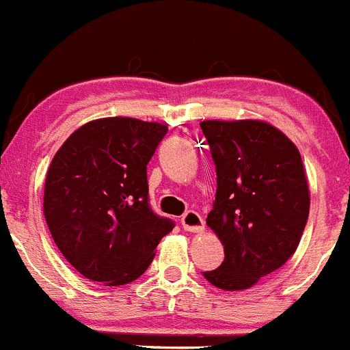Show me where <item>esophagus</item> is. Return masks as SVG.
I'll return each mask as SVG.
<instances>
[{
  "mask_svg": "<svg viewBox=\"0 0 350 350\" xmlns=\"http://www.w3.org/2000/svg\"><path fill=\"white\" fill-rule=\"evenodd\" d=\"M180 225L186 232H195V234H202L205 230L204 217L200 216L198 212L187 211L184 216L180 217Z\"/></svg>",
  "mask_w": 350,
  "mask_h": 350,
  "instance_id": "34e87169",
  "label": "esophagus"
}]
</instances>
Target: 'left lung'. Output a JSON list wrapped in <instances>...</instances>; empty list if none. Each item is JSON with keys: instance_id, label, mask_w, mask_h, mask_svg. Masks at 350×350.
Returning a JSON list of instances; mask_svg holds the SVG:
<instances>
[{"instance_id": "obj_1", "label": "left lung", "mask_w": 350, "mask_h": 350, "mask_svg": "<svg viewBox=\"0 0 350 350\" xmlns=\"http://www.w3.org/2000/svg\"><path fill=\"white\" fill-rule=\"evenodd\" d=\"M217 189L207 225L225 246V260L205 271L223 291H246L274 273L299 246L310 189L297 146L262 120H205Z\"/></svg>"}]
</instances>
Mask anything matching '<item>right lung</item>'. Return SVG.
<instances>
[{"label": "right lung", "instance_id": "add662e5", "mask_svg": "<svg viewBox=\"0 0 350 350\" xmlns=\"http://www.w3.org/2000/svg\"><path fill=\"white\" fill-rule=\"evenodd\" d=\"M166 133L157 122L98 118L74 131L51 161L44 216L62 255L88 280L134 282L175 226L148 204L146 164Z\"/></svg>", "mask_w": 350, "mask_h": 350}]
</instances>
